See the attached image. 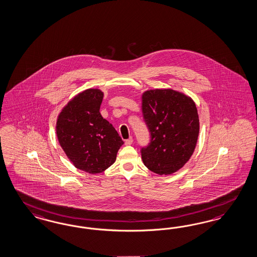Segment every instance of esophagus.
<instances>
[{"mask_svg": "<svg viewBox=\"0 0 257 257\" xmlns=\"http://www.w3.org/2000/svg\"><path fill=\"white\" fill-rule=\"evenodd\" d=\"M133 143V138L130 137L128 140L125 141V145H131Z\"/></svg>", "mask_w": 257, "mask_h": 257, "instance_id": "34e87169", "label": "esophagus"}]
</instances>
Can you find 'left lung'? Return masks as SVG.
<instances>
[{"mask_svg": "<svg viewBox=\"0 0 257 257\" xmlns=\"http://www.w3.org/2000/svg\"><path fill=\"white\" fill-rule=\"evenodd\" d=\"M142 115L150 142L142 148L144 165L158 175H171L192 157L199 133L194 100L172 89H156L142 95Z\"/></svg>", "mask_w": 257, "mask_h": 257, "instance_id": "1", "label": "left lung"}]
</instances>
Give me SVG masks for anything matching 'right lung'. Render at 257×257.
<instances>
[{"mask_svg":"<svg viewBox=\"0 0 257 257\" xmlns=\"http://www.w3.org/2000/svg\"><path fill=\"white\" fill-rule=\"evenodd\" d=\"M103 93L87 89L73 97L60 113L57 137L75 167L98 174L115 161L124 142L114 126L103 118L99 108Z\"/></svg>","mask_w":257,"mask_h":257,"instance_id":"obj_1","label":"right lung"}]
</instances>
